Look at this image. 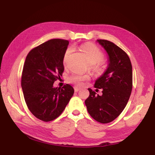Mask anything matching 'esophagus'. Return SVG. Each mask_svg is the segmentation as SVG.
Here are the masks:
<instances>
[{
    "label": "esophagus",
    "instance_id": "esophagus-1",
    "mask_svg": "<svg viewBox=\"0 0 155 155\" xmlns=\"http://www.w3.org/2000/svg\"><path fill=\"white\" fill-rule=\"evenodd\" d=\"M74 91H75V92H77V91H79V90L81 89L80 88L78 87H74Z\"/></svg>",
    "mask_w": 155,
    "mask_h": 155
}]
</instances>
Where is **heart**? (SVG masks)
<instances>
[{
	"label": "heart",
	"mask_w": 155,
	"mask_h": 155,
	"mask_svg": "<svg viewBox=\"0 0 155 155\" xmlns=\"http://www.w3.org/2000/svg\"><path fill=\"white\" fill-rule=\"evenodd\" d=\"M82 50H83L84 54H85L87 59L91 64H97L101 62L104 60V54L95 45L91 44H86L82 46ZM72 50L71 48H69L66 51L63 60L64 65L65 66L68 65L69 56L72 53ZM95 68H96V66H95ZM89 78V77L88 75H83L81 74L74 73L69 78V81L71 83L80 86L83 84L84 81L88 80Z\"/></svg>",
	"instance_id": "heart-1"
}]
</instances>
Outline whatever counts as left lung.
I'll list each match as a JSON object with an SVG mask.
<instances>
[{
  "mask_svg": "<svg viewBox=\"0 0 155 155\" xmlns=\"http://www.w3.org/2000/svg\"><path fill=\"white\" fill-rule=\"evenodd\" d=\"M97 41L108 55L107 69L94 85L102 89L103 94L97 95L88 89L90 94L84 103L94 120L107 124L119 116L128 104L132 89V67L127 54L113 42L105 39Z\"/></svg>",
  "mask_w": 155,
  "mask_h": 155,
  "instance_id": "obj_1",
  "label": "left lung"
}]
</instances>
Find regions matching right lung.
<instances>
[{"label": "right lung", "mask_w": 155, "mask_h": 155, "mask_svg": "<svg viewBox=\"0 0 155 155\" xmlns=\"http://www.w3.org/2000/svg\"><path fill=\"white\" fill-rule=\"evenodd\" d=\"M68 44L60 39L45 41L29 51L24 64L21 87L25 103L33 116L44 122L58 117L74 94L68 84L62 88L53 86L64 72Z\"/></svg>", "instance_id": "right-lung-1"}]
</instances>
